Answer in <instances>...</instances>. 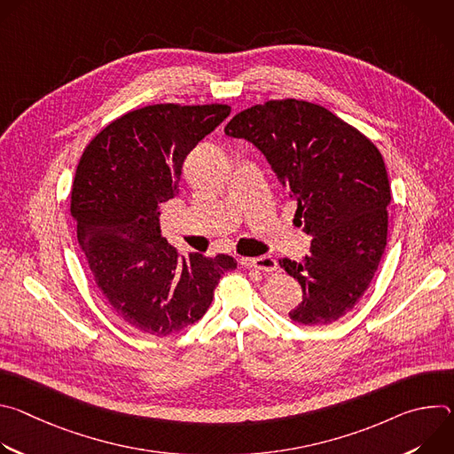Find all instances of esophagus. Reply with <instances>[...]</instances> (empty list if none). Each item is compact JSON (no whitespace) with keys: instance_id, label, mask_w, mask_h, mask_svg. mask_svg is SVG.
I'll return each instance as SVG.
<instances>
[{"instance_id":"1","label":"esophagus","mask_w":454,"mask_h":454,"mask_svg":"<svg viewBox=\"0 0 454 454\" xmlns=\"http://www.w3.org/2000/svg\"><path fill=\"white\" fill-rule=\"evenodd\" d=\"M240 264L247 270H254L261 273H270L277 270V261L273 256H256V258H240Z\"/></svg>"}]
</instances>
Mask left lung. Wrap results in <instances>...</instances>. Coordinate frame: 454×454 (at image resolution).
<instances>
[{
	"instance_id": "8db88e82",
	"label": "left lung",
	"mask_w": 454,
	"mask_h": 454,
	"mask_svg": "<svg viewBox=\"0 0 454 454\" xmlns=\"http://www.w3.org/2000/svg\"><path fill=\"white\" fill-rule=\"evenodd\" d=\"M231 138L264 154L312 237L301 262L280 258L300 282L301 325L338 321L368 289L386 247L392 193L377 147L329 109L303 100H270L235 114Z\"/></svg>"
}]
</instances>
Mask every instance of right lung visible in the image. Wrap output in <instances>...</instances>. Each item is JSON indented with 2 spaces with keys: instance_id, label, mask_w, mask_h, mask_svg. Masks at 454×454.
Returning <instances> with one entry per match:
<instances>
[{
  "instance_id": "obj_1",
  "label": "right lung",
  "mask_w": 454,
  "mask_h": 454,
  "mask_svg": "<svg viewBox=\"0 0 454 454\" xmlns=\"http://www.w3.org/2000/svg\"><path fill=\"white\" fill-rule=\"evenodd\" d=\"M224 104H156L109 123L86 147L72 188V215L91 275L133 329L168 336L208 310L230 254L177 251L161 237V205L177 196L186 154L230 114Z\"/></svg>"
}]
</instances>
